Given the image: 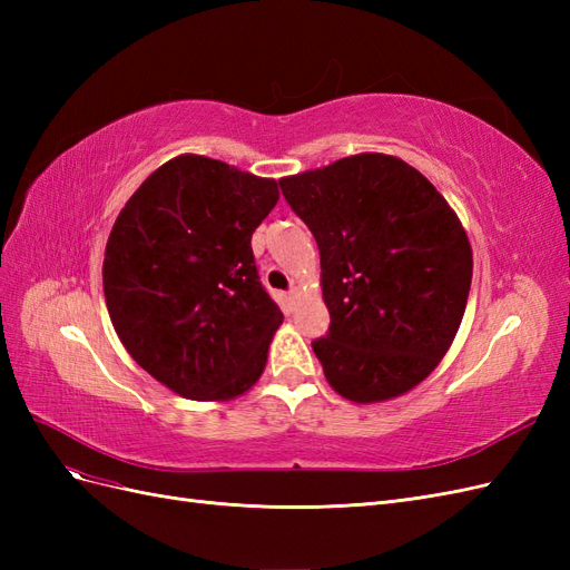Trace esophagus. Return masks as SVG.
<instances>
[{
  "instance_id": "1",
  "label": "esophagus",
  "mask_w": 570,
  "mask_h": 570,
  "mask_svg": "<svg viewBox=\"0 0 570 570\" xmlns=\"http://www.w3.org/2000/svg\"><path fill=\"white\" fill-rule=\"evenodd\" d=\"M297 297H299V289L292 287V289L287 292V302H289V304H295V302H297Z\"/></svg>"
}]
</instances>
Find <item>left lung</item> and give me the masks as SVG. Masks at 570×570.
I'll return each instance as SVG.
<instances>
[{
  "mask_svg": "<svg viewBox=\"0 0 570 570\" xmlns=\"http://www.w3.org/2000/svg\"><path fill=\"white\" fill-rule=\"evenodd\" d=\"M321 254L331 325L312 347L331 387L368 404L433 373L469 302L473 252L428 178L387 154H356L281 180Z\"/></svg>",
  "mask_w": 570,
  "mask_h": 570,
  "instance_id": "obj_1",
  "label": "left lung"
}]
</instances>
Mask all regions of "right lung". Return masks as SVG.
Instances as JSON below:
<instances>
[{
  "label": "right lung",
  "mask_w": 570,
  "mask_h": 570,
  "mask_svg": "<svg viewBox=\"0 0 570 570\" xmlns=\"http://www.w3.org/2000/svg\"><path fill=\"white\" fill-rule=\"evenodd\" d=\"M278 183L183 154L137 187L105 254V297L128 354L187 400H233L264 373L283 323L252 233Z\"/></svg>",
  "instance_id": "obj_1"
}]
</instances>
